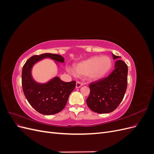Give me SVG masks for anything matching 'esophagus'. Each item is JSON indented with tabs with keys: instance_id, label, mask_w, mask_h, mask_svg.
I'll return each mask as SVG.
<instances>
[{
	"instance_id": "1",
	"label": "esophagus",
	"mask_w": 154,
	"mask_h": 154,
	"mask_svg": "<svg viewBox=\"0 0 154 154\" xmlns=\"http://www.w3.org/2000/svg\"><path fill=\"white\" fill-rule=\"evenodd\" d=\"M83 85V83H82V82L78 81V82H76V88H80V87H82Z\"/></svg>"
}]
</instances>
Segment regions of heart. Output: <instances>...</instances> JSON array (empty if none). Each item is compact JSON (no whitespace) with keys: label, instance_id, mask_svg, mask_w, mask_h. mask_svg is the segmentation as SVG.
<instances>
[{"label":"heart","instance_id":"b5f03b06","mask_svg":"<svg viewBox=\"0 0 154 154\" xmlns=\"http://www.w3.org/2000/svg\"><path fill=\"white\" fill-rule=\"evenodd\" d=\"M112 60L108 56H96L74 66V72L68 69V71L78 76L87 75L92 79H100L108 74L112 67Z\"/></svg>","mask_w":154,"mask_h":154}]
</instances>
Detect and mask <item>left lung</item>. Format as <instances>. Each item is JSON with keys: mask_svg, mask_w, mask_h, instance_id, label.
Listing matches in <instances>:
<instances>
[{"mask_svg": "<svg viewBox=\"0 0 154 154\" xmlns=\"http://www.w3.org/2000/svg\"><path fill=\"white\" fill-rule=\"evenodd\" d=\"M112 54L116 59L114 69L108 76L99 79L89 85L90 94L87 104L91 110L99 114L113 112L122 101L127 88L128 66L119 60V56Z\"/></svg>", "mask_w": 154, "mask_h": 154, "instance_id": "left-lung-1", "label": "left lung"}]
</instances>
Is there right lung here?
I'll list each match as a JSON object with an SVG mask.
<instances>
[{"label": "right lung", "instance_id": "obj_1", "mask_svg": "<svg viewBox=\"0 0 154 154\" xmlns=\"http://www.w3.org/2000/svg\"><path fill=\"white\" fill-rule=\"evenodd\" d=\"M45 58L61 63L64 62L62 56L57 54L32 56L23 66L22 85L26 98L33 109L42 114L53 115L66 106L70 94L75 88L76 82H64L60 78L54 77L45 83L36 82L32 78L31 69L37 62Z\"/></svg>", "mask_w": 154, "mask_h": 154}]
</instances>
